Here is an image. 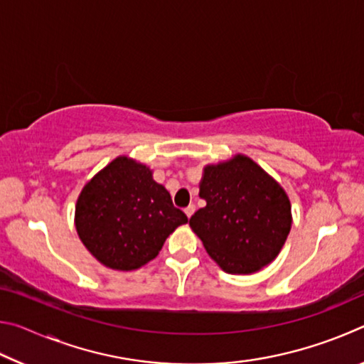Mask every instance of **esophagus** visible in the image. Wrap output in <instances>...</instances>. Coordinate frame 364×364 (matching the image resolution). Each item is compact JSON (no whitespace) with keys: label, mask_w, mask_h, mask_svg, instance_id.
<instances>
[{"label":"esophagus","mask_w":364,"mask_h":364,"mask_svg":"<svg viewBox=\"0 0 364 364\" xmlns=\"http://www.w3.org/2000/svg\"><path fill=\"white\" fill-rule=\"evenodd\" d=\"M194 212H196V205H189L188 208H184V213H186V217H188V218L193 217Z\"/></svg>","instance_id":"1"}]
</instances>
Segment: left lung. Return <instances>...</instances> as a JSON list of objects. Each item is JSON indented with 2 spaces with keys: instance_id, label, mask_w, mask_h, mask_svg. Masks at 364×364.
Masks as SVG:
<instances>
[{
  "instance_id": "left-lung-1",
  "label": "left lung",
  "mask_w": 364,
  "mask_h": 364,
  "mask_svg": "<svg viewBox=\"0 0 364 364\" xmlns=\"http://www.w3.org/2000/svg\"><path fill=\"white\" fill-rule=\"evenodd\" d=\"M199 197L207 204L189 226L221 269L252 274L279 255L292 226L291 200L250 157L205 165Z\"/></svg>"
}]
</instances>
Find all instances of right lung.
<instances>
[{
    "instance_id": "add662e5",
    "label": "right lung",
    "mask_w": 364,
    "mask_h": 364,
    "mask_svg": "<svg viewBox=\"0 0 364 364\" xmlns=\"http://www.w3.org/2000/svg\"><path fill=\"white\" fill-rule=\"evenodd\" d=\"M188 217L147 165L120 156L85 184L75 205L80 241L104 267L138 269Z\"/></svg>"
}]
</instances>
